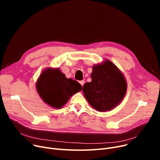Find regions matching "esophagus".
<instances>
[{
  "label": "esophagus",
  "instance_id": "1",
  "mask_svg": "<svg viewBox=\"0 0 160 160\" xmlns=\"http://www.w3.org/2000/svg\"><path fill=\"white\" fill-rule=\"evenodd\" d=\"M79 83H80L82 86H83V84H84V83H85V80H81V81H80V82H79Z\"/></svg>",
  "mask_w": 160,
  "mask_h": 160
}]
</instances>
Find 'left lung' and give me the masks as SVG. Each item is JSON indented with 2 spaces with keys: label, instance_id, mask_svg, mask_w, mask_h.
Instances as JSON below:
<instances>
[{
  "label": "left lung",
  "instance_id": "left-lung-1",
  "mask_svg": "<svg viewBox=\"0 0 160 160\" xmlns=\"http://www.w3.org/2000/svg\"><path fill=\"white\" fill-rule=\"evenodd\" d=\"M91 82L86 83L82 91L89 104L98 112L110 111L118 106L127 90V82L121 71L106 60L92 67Z\"/></svg>",
  "mask_w": 160,
  "mask_h": 160
}]
</instances>
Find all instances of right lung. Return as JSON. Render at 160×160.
I'll return each instance as SVG.
<instances>
[{"label":"right lung","instance_id":"obj_1","mask_svg":"<svg viewBox=\"0 0 160 160\" xmlns=\"http://www.w3.org/2000/svg\"><path fill=\"white\" fill-rule=\"evenodd\" d=\"M36 88L43 102L55 109H61L72 95L82 90V86L66 78L59 68L47 67L37 80Z\"/></svg>","mask_w":160,"mask_h":160}]
</instances>
